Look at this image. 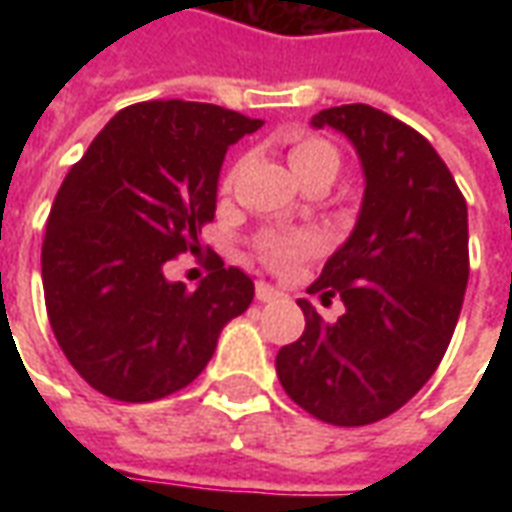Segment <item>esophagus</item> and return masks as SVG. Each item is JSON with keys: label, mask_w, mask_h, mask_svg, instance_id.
Wrapping results in <instances>:
<instances>
[{"label": "esophagus", "mask_w": 512, "mask_h": 512, "mask_svg": "<svg viewBox=\"0 0 512 512\" xmlns=\"http://www.w3.org/2000/svg\"><path fill=\"white\" fill-rule=\"evenodd\" d=\"M255 296H257V301H274V299H279L282 293H279L274 285H268V282H257Z\"/></svg>", "instance_id": "1"}]
</instances>
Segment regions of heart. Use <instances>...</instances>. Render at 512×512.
I'll list each match as a JSON object with an SVG mask.
<instances>
[{
	"mask_svg": "<svg viewBox=\"0 0 512 512\" xmlns=\"http://www.w3.org/2000/svg\"><path fill=\"white\" fill-rule=\"evenodd\" d=\"M288 161L290 169L296 172L301 183L312 178H332L340 169V153L334 150L321 136L310 134H290L288 136ZM233 172L222 180V189H230ZM260 260L274 271H288L304 257L321 252V238L318 235H288V233H268L257 244Z\"/></svg>",
	"mask_w": 512,
	"mask_h": 512,
	"instance_id": "obj_1",
	"label": "heart"
}]
</instances>
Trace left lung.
<instances>
[{
	"instance_id": "left-lung-1",
	"label": "left lung",
	"mask_w": 512,
	"mask_h": 512,
	"mask_svg": "<svg viewBox=\"0 0 512 512\" xmlns=\"http://www.w3.org/2000/svg\"><path fill=\"white\" fill-rule=\"evenodd\" d=\"M312 126L351 139L365 197L351 238L310 293L340 296L323 323L307 299L304 334L279 348L277 376L312 417L359 428L395 414L425 386L455 332L469 282L466 200L425 136L367 104L323 109Z\"/></svg>"
}]
</instances>
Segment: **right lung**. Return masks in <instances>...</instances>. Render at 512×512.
<instances>
[{
    "mask_svg": "<svg viewBox=\"0 0 512 512\" xmlns=\"http://www.w3.org/2000/svg\"><path fill=\"white\" fill-rule=\"evenodd\" d=\"M263 120L194 101L117 112L62 180L43 238L46 312L73 370L101 395L150 403L200 376L224 323L255 299L241 268L208 252L197 290L164 266L200 249L227 147Z\"/></svg>",
    "mask_w": 512,
    "mask_h": 512,
    "instance_id": "obj_1",
    "label": "right lung"
}]
</instances>
